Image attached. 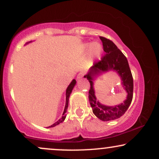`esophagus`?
<instances>
[{
    "mask_svg": "<svg viewBox=\"0 0 159 159\" xmlns=\"http://www.w3.org/2000/svg\"><path fill=\"white\" fill-rule=\"evenodd\" d=\"M84 72H80V73L78 75L77 78H78V79H79V78H83V77H84Z\"/></svg>",
    "mask_w": 159,
    "mask_h": 159,
    "instance_id": "esophagus-1",
    "label": "esophagus"
}]
</instances>
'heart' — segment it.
I'll return each mask as SVG.
<instances>
[{
	"mask_svg": "<svg viewBox=\"0 0 159 159\" xmlns=\"http://www.w3.org/2000/svg\"><path fill=\"white\" fill-rule=\"evenodd\" d=\"M102 51V48L101 45L98 43H93L90 45V54L94 57H98L100 55H101Z\"/></svg>",
	"mask_w": 159,
	"mask_h": 159,
	"instance_id": "b5f03b06",
	"label": "heart"
}]
</instances>
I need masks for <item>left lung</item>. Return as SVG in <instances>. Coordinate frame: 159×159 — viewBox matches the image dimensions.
<instances>
[{
    "instance_id": "1",
    "label": "left lung",
    "mask_w": 159,
    "mask_h": 159,
    "mask_svg": "<svg viewBox=\"0 0 159 159\" xmlns=\"http://www.w3.org/2000/svg\"><path fill=\"white\" fill-rule=\"evenodd\" d=\"M99 38L102 42L104 52L106 54L102 57L100 61L95 62L90 72L86 75L84 78H87L90 84L88 97L93 112L99 120L109 121L120 118L129 108L133 98V78L129 63L123 52L111 40L103 36H99ZM109 70H115L118 72L122 78V83L128 93L127 98L123 103L114 107H105L98 102L94 96L92 83L94 76Z\"/></svg>"
}]
</instances>
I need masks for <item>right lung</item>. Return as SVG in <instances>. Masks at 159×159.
Returning a JSON list of instances; mask_svg holds the SVG:
<instances>
[{
    "label": "right lung",
    "instance_id": "obj_1",
    "mask_svg": "<svg viewBox=\"0 0 159 159\" xmlns=\"http://www.w3.org/2000/svg\"><path fill=\"white\" fill-rule=\"evenodd\" d=\"M76 84V81L75 79L72 80V81L71 82L70 84L69 85V87H67L66 89V105H65V109H64V111H63V116H62V117L58 121H57L56 123H54L53 125H50V126H48V128H51V127H54V126H56L57 125H58V124H60L63 121V120H65L66 118V112L67 111V107H68V104H69V96H70L71 93H72V89H73L74 86Z\"/></svg>",
    "mask_w": 159,
    "mask_h": 159
}]
</instances>
